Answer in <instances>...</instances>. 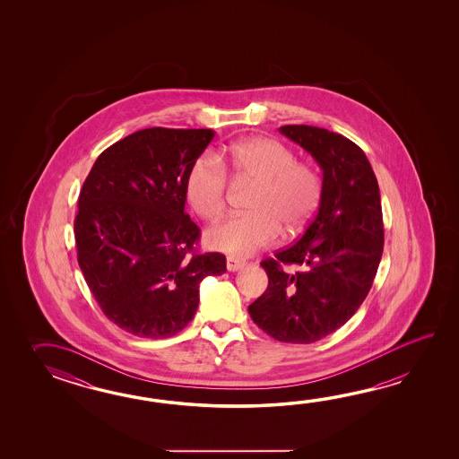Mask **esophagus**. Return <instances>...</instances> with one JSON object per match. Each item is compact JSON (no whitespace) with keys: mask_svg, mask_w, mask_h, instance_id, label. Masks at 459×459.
<instances>
[{"mask_svg":"<svg viewBox=\"0 0 459 459\" xmlns=\"http://www.w3.org/2000/svg\"><path fill=\"white\" fill-rule=\"evenodd\" d=\"M226 267H228V271H230V273H236V271L243 269L244 261H241V259H236V257H228V259H226Z\"/></svg>","mask_w":459,"mask_h":459,"instance_id":"obj_1","label":"esophagus"}]
</instances>
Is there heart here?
<instances>
[{
	"label": "heart",
	"mask_w": 459,
	"mask_h": 459,
	"mask_svg": "<svg viewBox=\"0 0 459 459\" xmlns=\"http://www.w3.org/2000/svg\"><path fill=\"white\" fill-rule=\"evenodd\" d=\"M225 165L238 180L254 184L247 216H234L206 233V244L233 255H251L285 236L302 231L315 215L322 182L312 167L297 162L282 143L255 137L234 143L220 156L198 157L186 180V200L196 215L215 221L226 205Z\"/></svg>",
	"instance_id": "obj_1"
}]
</instances>
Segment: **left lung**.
Instances as JSON below:
<instances>
[{"label": "left lung", "instance_id": "8db88e82", "mask_svg": "<svg viewBox=\"0 0 459 459\" xmlns=\"http://www.w3.org/2000/svg\"><path fill=\"white\" fill-rule=\"evenodd\" d=\"M279 131L322 169V196L302 238L261 263L269 285L247 310L273 340L308 344L348 322L371 290L384 249L381 194L368 157L348 137L307 125Z\"/></svg>", "mask_w": 459, "mask_h": 459}]
</instances>
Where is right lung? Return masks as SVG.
Here are the masks:
<instances>
[{
  "label": "right lung",
  "instance_id": "add662e5",
  "mask_svg": "<svg viewBox=\"0 0 459 459\" xmlns=\"http://www.w3.org/2000/svg\"><path fill=\"white\" fill-rule=\"evenodd\" d=\"M212 129L147 127L98 156L78 196V265L108 320L141 338H170L195 316L200 282L226 273L195 253L186 180Z\"/></svg>",
  "mask_w": 459,
  "mask_h": 459
}]
</instances>
